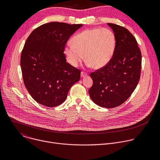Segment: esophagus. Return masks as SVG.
<instances>
[{"label":"esophagus","instance_id":"34e87169","mask_svg":"<svg viewBox=\"0 0 160 160\" xmlns=\"http://www.w3.org/2000/svg\"><path fill=\"white\" fill-rule=\"evenodd\" d=\"M86 76H87V73H85L84 72H81V77L83 78V77H85Z\"/></svg>","mask_w":160,"mask_h":160}]
</instances>
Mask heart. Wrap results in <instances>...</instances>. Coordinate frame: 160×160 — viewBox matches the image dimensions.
I'll return each mask as SVG.
<instances>
[{
    "instance_id": "b5f03b06",
    "label": "heart",
    "mask_w": 160,
    "mask_h": 160,
    "mask_svg": "<svg viewBox=\"0 0 160 160\" xmlns=\"http://www.w3.org/2000/svg\"><path fill=\"white\" fill-rule=\"evenodd\" d=\"M72 42L64 48L68 61L77 66L85 58L94 69H100L110 61L117 45L115 33L108 28L87 29L74 36Z\"/></svg>"
}]
</instances>
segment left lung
I'll list each match as a JSON object with an SVG mask.
<instances>
[{"label": "left lung", "instance_id": "obj_1", "mask_svg": "<svg viewBox=\"0 0 160 160\" xmlns=\"http://www.w3.org/2000/svg\"><path fill=\"white\" fill-rule=\"evenodd\" d=\"M108 25L116 37L115 51L105 66L90 74L93 85L88 93L97 105L112 108L125 102L138 85L142 56L135 38L127 28L113 23Z\"/></svg>", "mask_w": 160, "mask_h": 160}]
</instances>
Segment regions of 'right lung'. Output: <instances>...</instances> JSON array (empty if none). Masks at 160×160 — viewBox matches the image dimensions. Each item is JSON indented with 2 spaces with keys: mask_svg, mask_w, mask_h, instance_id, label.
<instances>
[{
  "mask_svg": "<svg viewBox=\"0 0 160 160\" xmlns=\"http://www.w3.org/2000/svg\"><path fill=\"white\" fill-rule=\"evenodd\" d=\"M83 25L51 22L35 29L21 56L24 84L38 103L55 107L66 99L71 87L80 78V70L66 62L65 45Z\"/></svg>",
  "mask_w": 160,
  "mask_h": 160,
  "instance_id": "right-lung-1",
  "label": "right lung"
}]
</instances>
